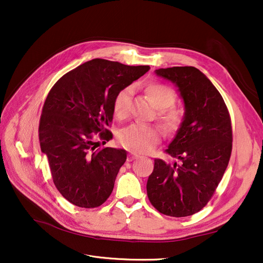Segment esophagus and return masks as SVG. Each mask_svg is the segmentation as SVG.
<instances>
[{
  "instance_id": "obj_1",
  "label": "esophagus",
  "mask_w": 263,
  "mask_h": 263,
  "mask_svg": "<svg viewBox=\"0 0 263 263\" xmlns=\"http://www.w3.org/2000/svg\"><path fill=\"white\" fill-rule=\"evenodd\" d=\"M139 157H140V155H137V154H135V153H130L129 156H128V161L131 162V161H133L134 159L139 158Z\"/></svg>"
}]
</instances>
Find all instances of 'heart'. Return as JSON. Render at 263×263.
I'll use <instances>...</instances> for the list:
<instances>
[{"mask_svg":"<svg viewBox=\"0 0 263 263\" xmlns=\"http://www.w3.org/2000/svg\"><path fill=\"white\" fill-rule=\"evenodd\" d=\"M133 91V86H127L116 95L113 107L115 115L119 118L126 117L129 114ZM146 91L155 105L160 109L159 118L163 122L164 127L170 131L176 130L181 122V116L178 110L168 108L173 106L177 100L175 90L161 83H154V84L147 85ZM161 136L162 131L156 126L146 123H134L120 132L119 140L127 149L134 151V153L144 154L155 148Z\"/></svg>","mask_w":263,"mask_h":263,"instance_id":"1","label":"heart"}]
</instances>
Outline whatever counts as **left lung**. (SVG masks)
I'll list each match as a JSON object with an SVG mask.
<instances>
[{
    "mask_svg": "<svg viewBox=\"0 0 263 263\" xmlns=\"http://www.w3.org/2000/svg\"><path fill=\"white\" fill-rule=\"evenodd\" d=\"M155 72L176 85L184 115L166 149L180 164L156 159L147 195L165 215H193L208 203L227 168L232 149L230 116L223 97L197 68H160Z\"/></svg>",
    "mask_w": 263,
    "mask_h": 263,
    "instance_id": "1",
    "label": "left lung"
}]
</instances>
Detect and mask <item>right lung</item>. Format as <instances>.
Wrapping results in <instances>:
<instances>
[{"instance_id": "obj_1", "label": "right lung", "mask_w": 263, "mask_h": 263, "mask_svg": "<svg viewBox=\"0 0 263 263\" xmlns=\"http://www.w3.org/2000/svg\"><path fill=\"white\" fill-rule=\"evenodd\" d=\"M149 66L95 59L63 76L50 90L39 122L41 151L53 182L69 202L96 208L110 195L127 151L105 147L116 95L144 76Z\"/></svg>"}]
</instances>
